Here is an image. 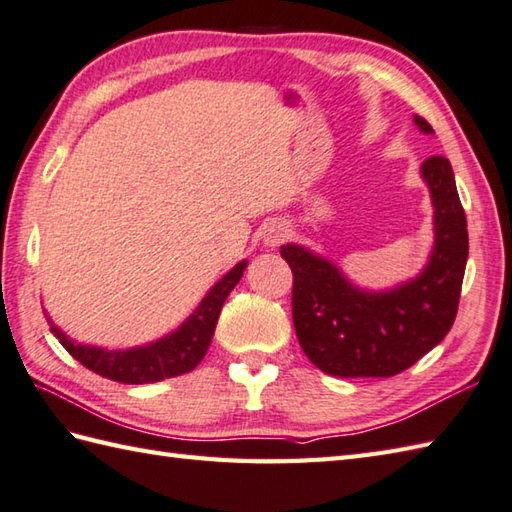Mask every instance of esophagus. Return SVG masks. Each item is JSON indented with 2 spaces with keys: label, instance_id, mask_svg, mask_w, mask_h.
I'll return each instance as SVG.
<instances>
[{
  "label": "esophagus",
  "instance_id": "esophagus-1",
  "mask_svg": "<svg viewBox=\"0 0 512 512\" xmlns=\"http://www.w3.org/2000/svg\"><path fill=\"white\" fill-rule=\"evenodd\" d=\"M286 237H288V226H284L281 222H270V224H266L264 233H262V239H264V244H266L268 248L279 246L281 242H284Z\"/></svg>",
  "mask_w": 512,
  "mask_h": 512
}]
</instances>
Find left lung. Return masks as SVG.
Returning <instances> with one entry per match:
<instances>
[{
    "mask_svg": "<svg viewBox=\"0 0 512 512\" xmlns=\"http://www.w3.org/2000/svg\"><path fill=\"white\" fill-rule=\"evenodd\" d=\"M424 134L433 127L413 118ZM420 173L433 202L429 264L416 279L385 292L352 286L328 259L303 246H281L292 270V323L301 350L321 372L341 378H389L433 350L458 314L469 257V231L451 162L431 156Z\"/></svg>",
    "mask_w": 512,
    "mask_h": 512,
    "instance_id": "1",
    "label": "left lung"
}]
</instances>
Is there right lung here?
<instances>
[{
  "mask_svg": "<svg viewBox=\"0 0 512 512\" xmlns=\"http://www.w3.org/2000/svg\"><path fill=\"white\" fill-rule=\"evenodd\" d=\"M248 262H239L233 270L217 281L200 301L198 310L184 321L176 332L162 336L160 341L132 350H103V347L81 345L70 341L57 325H52V332L61 345L68 350L83 367L92 369L94 374L103 378L116 380L125 385H143L158 383V380L187 374L195 369L206 350H209L217 319L226 297L242 279ZM50 321V319H48Z\"/></svg>",
  "mask_w": 512,
  "mask_h": 512,
  "instance_id": "1",
  "label": "right lung"
}]
</instances>
